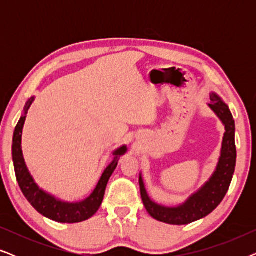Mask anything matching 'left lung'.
I'll list each match as a JSON object with an SVG mask.
<instances>
[{
	"instance_id": "8db88e82",
	"label": "left lung",
	"mask_w": 256,
	"mask_h": 256,
	"mask_svg": "<svg viewBox=\"0 0 256 256\" xmlns=\"http://www.w3.org/2000/svg\"><path fill=\"white\" fill-rule=\"evenodd\" d=\"M210 100L211 102L208 104V106L222 121L225 127V132H224L218 163L208 180L205 182L184 202L170 208V206L157 204L150 198L142 174L140 172L138 183L143 205L149 214L158 222L170 225H188L197 222L214 211L228 191L236 162V122L233 120L228 106L224 102L218 94L214 92L210 93Z\"/></svg>"
}]
</instances>
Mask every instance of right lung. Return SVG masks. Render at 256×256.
Returning a JSON list of instances; mask_svg holds the SVG:
<instances>
[{"mask_svg": "<svg viewBox=\"0 0 256 256\" xmlns=\"http://www.w3.org/2000/svg\"><path fill=\"white\" fill-rule=\"evenodd\" d=\"M34 101V96H31L26 101L23 110V114L20 118L18 124L16 126L12 138V160L14 166H15L16 178L17 182H18L20 190H22L24 197L28 199V202L34 206L36 211L40 212L42 216L54 220V222L62 224H76L85 222V220L90 219V216L96 214L98 210L100 208L101 204H102L108 180H110L114 170L116 169L120 157L127 152V146H121L120 148L114 150L113 160L104 169L99 182H98L96 188H94L88 197L82 202H76L62 200V199L54 197V194L43 190L34 182L23 157L22 132L28 110H29V108Z\"/></svg>", "mask_w": 256, "mask_h": 256, "instance_id": "add662e5", "label": "right lung"}]
</instances>
